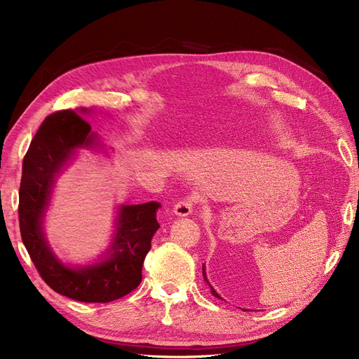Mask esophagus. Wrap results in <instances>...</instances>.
Instances as JSON below:
<instances>
[{"label":"esophagus","mask_w":359,"mask_h":359,"mask_svg":"<svg viewBox=\"0 0 359 359\" xmlns=\"http://www.w3.org/2000/svg\"><path fill=\"white\" fill-rule=\"evenodd\" d=\"M194 204H195L194 198H191V196L184 198V200L175 204V207H172V213H175L179 217L189 216V215H192V211H194Z\"/></svg>","instance_id":"34e87169"}]
</instances>
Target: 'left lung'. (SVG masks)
<instances>
[{
  "label": "left lung",
  "mask_w": 359,
  "mask_h": 359,
  "mask_svg": "<svg viewBox=\"0 0 359 359\" xmlns=\"http://www.w3.org/2000/svg\"><path fill=\"white\" fill-rule=\"evenodd\" d=\"M203 275H204V280H205V283L210 285V283H208V280H207V275H205V266H203ZM210 288H211V293H213V296H215V297H219V299H222V297H220V296L216 293V290H215L213 287L210 285Z\"/></svg>",
  "instance_id": "8db88e82"
}]
</instances>
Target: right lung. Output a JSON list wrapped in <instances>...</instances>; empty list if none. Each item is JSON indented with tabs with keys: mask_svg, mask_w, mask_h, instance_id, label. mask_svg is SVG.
I'll return each instance as SVG.
<instances>
[{
	"mask_svg": "<svg viewBox=\"0 0 359 359\" xmlns=\"http://www.w3.org/2000/svg\"><path fill=\"white\" fill-rule=\"evenodd\" d=\"M95 139L91 126L75 111H57L44 119L23 158L19 224L29 257L51 290L78 302L108 303L127 296L142 283V266L159 228L156 211L161 204L119 207L108 257L99 263L69 268L53 255L44 238L43 217L55 177L76 148L91 146Z\"/></svg>",
	"mask_w": 359,
	"mask_h": 359,
	"instance_id": "obj_1",
	"label": "right lung"
}]
</instances>
